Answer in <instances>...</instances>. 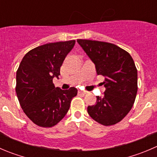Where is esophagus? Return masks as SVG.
Masks as SVG:
<instances>
[{
    "label": "esophagus",
    "mask_w": 157,
    "mask_h": 157,
    "mask_svg": "<svg viewBox=\"0 0 157 157\" xmlns=\"http://www.w3.org/2000/svg\"><path fill=\"white\" fill-rule=\"evenodd\" d=\"M78 93L80 94H87V91H84V90H78Z\"/></svg>",
    "instance_id": "esophagus-1"
}]
</instances>
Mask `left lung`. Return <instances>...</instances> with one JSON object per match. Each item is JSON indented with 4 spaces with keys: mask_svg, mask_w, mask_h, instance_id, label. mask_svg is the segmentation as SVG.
I'll use <instances>...</instances> for the list:
<instances>
[{
    "mask_svg": "<svg viewBox=\"0 0 157 157\" xmlns=\"http://www.w3.org/2000/svg\"><path fill=\"white\" fill-rule=\"evenodd\" d=\"M95 64L97 75L105 77L104 95L97 97V103L88 106L92 119L104 126L119 123L133 107L137 93V70L130 54L106 42L77 40Z\"/></svg>",
    "mask_w": 157,
    "mask_h": 157,
    "instance_id": "obj_1",
    "label": "left lung"
}]
</instances>
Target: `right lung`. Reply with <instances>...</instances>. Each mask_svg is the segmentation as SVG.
Listing matches in <instances>:
<instances>
[{"instance_id": "obj_1", "label": "right lung", "mask_w": 157, "mask_h": 157, "mask_svg": "<svg viewBox=\"0 0 157 157\" xmlns=\"http://www.w3.org/2000/svg\"><path fill=\"white\" fill-rule=\"evenodd\" d=\"M75 40L41 45L25 54L17 71L16 93L24 113L39 127H51L58 124L69 110L77 90L55 87L65 57Z\"/></svg>"}]
</instances>
